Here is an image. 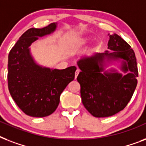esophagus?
I'll list each match as a JSON object with an SVG mask.
<instances>
[{"label": "esophagus", "instance_id": "1", "mask_svg": "<svg viewBox=\"0 0 146 146\" xmlns=\"http://www.w3.org/2000/svg\"><path fill=\"white\" fill-rule=\"evenodd\" d=\"M79 73H80V70L79 69H77L76 70V73H75V79H76V77H77L78 74H79Z\"/></svg>", "mask_w": 146, "mask_h": 146}]
</instances>
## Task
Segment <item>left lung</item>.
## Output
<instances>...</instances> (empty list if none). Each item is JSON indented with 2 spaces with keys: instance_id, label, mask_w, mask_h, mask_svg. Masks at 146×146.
I'll return each instance as SVG.
<instances>
[{
  "instance_id": "8db88e82",
  "label": "left lung",
  "mask_w": 146,
  "mask_h": 146,
  "mask_svg": "<svg viewBox=\"0 0 146 146\" xmlns=\"http://www.w3.org/2000/svg\"><path fill=\"white\" fill-rule=\"evenodd\" d=\"M108 35V50L77 62L81 70L77 81L82 104L96 117H111L124 109L137 86L138 69L133 50L117 34ZM106 61H121V69L126 74L112 69L105 71Z\"/></svg>"
}]
</instances>
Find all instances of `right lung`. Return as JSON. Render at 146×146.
<instances>
[{"label":"right lung","mask_w":146,"mask_h":146,"mask_svg":"<svg viewBox=\"0 0 146 146\" xmlns=\"http://www.w3.org/2000/svg\"><path fill=\"white\" fill-rule=\"evenodd\" d=\"M57 23L42 29L31 28L21 35L8 56V89L17 106L34 117H44L54 113L60 96L74 80L76 67L50 69L36 64L29 47L38 37L54 33Z\"/></svg>","instance_id":"obj_1"}]
</instances>
